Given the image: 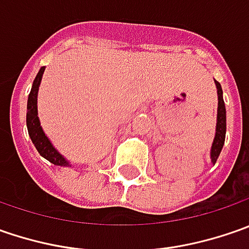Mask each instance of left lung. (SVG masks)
Returning <instances> with one entry per match:
<instances>
[{
	"instance_id": "8db88e82",
	"label": "left lung",
	"mask_w": 249,
	"mask_h": 249,
	"mask_svg": "<svg viewBox=\"0 0 249 249\" xmlns=\"http://www.w3.org/2000/svg\"><path fill=\"white\" fill-rule=\"evenodd\" d=\"M216 83V89H217V123H216V134L215 140H213V144H212V149H211V158L212 162L216 163V160L220 155V151L223 148V144H225V137H226V107L225 101H223V91L220 87V83Z\"/></svg>"
}]
</instances>
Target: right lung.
I'll use <instances>...</instances> for the list:
<instances>
[{
    "instance_id": "right-lung-1",
    "label": "right lung",
    "mask_w": 249,
    "mask_h": 249,
    "mask_svg": "<svg viewBox=\"0 0 249 249\" xmlns=\"http://www.w3.org/2000/svg\"><path fill=\"white\" fill-rule=\"evenodd\" d=\"M44 68H41L36 79H34L32 91L29 94V100H27V115H26V123H27V130H29V136L33 141L34 147L37 148L38 154L44 157L47 160H50L53 165L58 166H69V162L63 158L62 155L53 148V144L50 142V140L47 139V136L44 134L43 129L40 126V120L37 116V91L38 86L43 77Z\"/></svg>"
}]
</instances>
